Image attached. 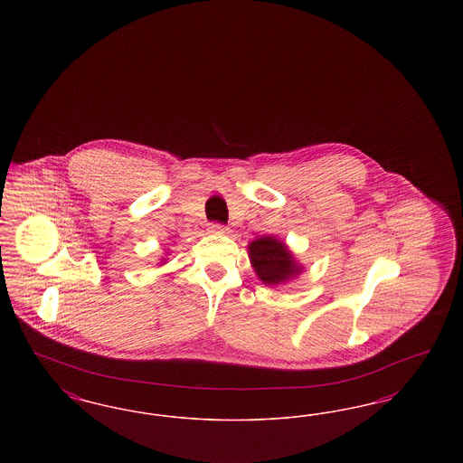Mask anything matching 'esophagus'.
<instances>
[{
    "mask_svg": "<svg viewBox=\"0 0 463 463\" xmlns=\"http://www.w3.org/2000/svg\"><path fill=\"white\" fill-rule=\"evenodd\" d=\"M210 229H212L213 232H225V231H227V227H223L222 223H217V222H213V223L210 225Z\"/></svg>",
    "mask_w": 463,
    "mask_h": 463,
    "instance_id": "34e87169",
    "label": "esophagus"
}]
</instances>
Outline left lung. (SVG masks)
Returning a JSON list of instances; mask_svg holds the SVG:
<instances>
[{
  "mask_svg": "<svg viewBox=\"0 0 463 463\" xmlns=\"http://www.w3.org/2000/svg\"><path fill=\"white\" fill-rule=\"evenodd\" d=\"M248 255L255 274L269 287L287 283L302 272V267L297 264L287 244L272 236H264L250 242Z\"/></svg>",
  "mask_w": 463,
  "mask_h": 463,
  "instance_id": "obj_1",
  "label": "left lung"
}]
</instances>
